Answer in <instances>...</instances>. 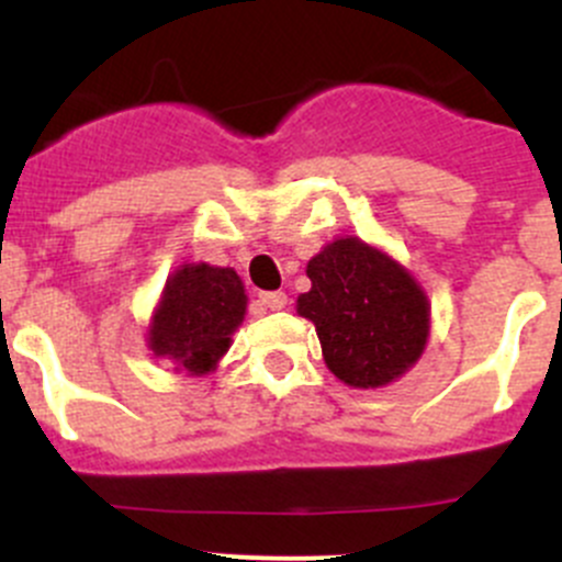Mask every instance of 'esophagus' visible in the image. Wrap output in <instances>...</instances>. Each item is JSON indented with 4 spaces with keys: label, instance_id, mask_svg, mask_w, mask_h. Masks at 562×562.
<instances>
[{
    "label": "esophagus",
    "instance_id": "esophagus-1",
    "mask_svg": "<svg viewBox=\"0 0 562 562\" xmlns=\"http://www.w3.org/2000/svg\"><path fill=\"white\" fill-rule=\"evenodd\" d=\"M260 304L269 310H282L288 304V296L282 291H269V293H260Z\"/></svg>",
    "mask_w": 562,
    "mask_h": 562
}]
</instances>
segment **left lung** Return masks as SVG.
I'll use <instances>...</instances> for the list:
<instances>
[{"instance_id": "1", "label": "left lung", "mask_w": 562, "mask_h": 562, "mask_svg": "<svg viewBox=\"0 0 562 562\" xmlns=\"http://www.w3.org/2000/svg\"><path fill=\"white\" fill-rule=\"evenodd\" d=\"M299 315L315 323L326 367L356 389H378L416 364L427 345L429 304L389 255L337 239L307 263Z\"/></svg>"}]
</instances>
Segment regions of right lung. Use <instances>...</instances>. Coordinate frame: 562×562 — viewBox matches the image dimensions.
Wrapping results in <instances>:
<instances>
[{"label":"right lung","instance_id":"obj_1","mask_svg":"<svg viewBox=\"0 0 562 562\" xmlns=\"http://www.w3.org/2000/svg\"><path fill=\"white\" fill-rule=\"evenodd\" d=\"M247 310L245 285L234 269L187 263L173 271L162 291L160 310L149 331V348L190 375L217 367L228 350L231 334Z\"/></svg>","mask_w":562,"mask_h":562}]
</instances>
